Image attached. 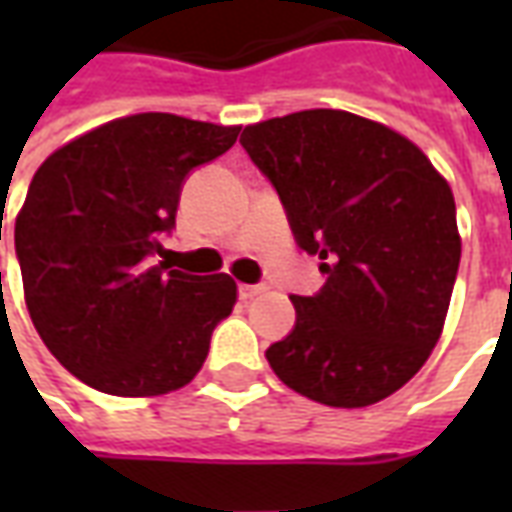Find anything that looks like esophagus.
<instances>
[{"mask_svg":"<svg viewBox=\"0 0 512 512\" xmlns=\"http://www.w3.org/2000/svg\"><path fill=\"white\" fill-rule=\"evenodd\" d=\"M257 293H263V285H238V296L241 299H255Z\"/></svg>","mask_w":512,"mask_h":512,"instance_id":"esophagus-1","label":"esophagus"}]
</instances>
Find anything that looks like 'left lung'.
I'll list each match as a JSON object with an SVG mask.
<instances>
[{
	"instance_id": "obj_1",
	"label": "left lung",
	"mask_w": 512,
	"mask_h": 512,
	"mask_svg": "<svg viewBox=\"0 0 512 512\" xmlns=\"http://www.w3.org/2000/svg\"><path fill=\"white\" fill-rule=\"evenodd\" d=\"M241 145L326 277L290 296L296 323L268 365L315 403L373 406L425 365L447 318L461 263L447 180L406 136L337 109L246 126Z\"/></svg>"
}]
</instances>
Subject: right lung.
I'll use <instances>...</instances> for the list:
<instances>
[{
	"instance_id": "add662e5",
	"label": "right lung",
	"mask_w": 512,
	"mask_h": 512,
	"mask_svg": "<svg viewBox=\"0 0 512 512\" xmlns=\"http://www.w3.org/2000/svg\"><path fill=\"white\" fill-rule=\"evenodd\" d=\"M238 131L131 115L73 139L35 172L16 219L27 310L46 348L87 386L164 395L200 373L213 329L233 312L235 282L156 257L186 178L227 153Z\"/></svg>"
}]
</instances>
